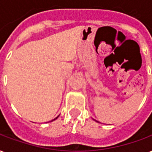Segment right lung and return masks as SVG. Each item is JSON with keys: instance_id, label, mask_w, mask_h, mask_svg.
<instances>
[{"instance_id": "1", "label": "right lung", "mask_w": 152, "mask_h": 152, "mask_svg": "<svg viewBox=\"0 0 152 152\" xmlns=\"http://www.w3.org/2000/svg\"><path fill=\"white\" fill-rule=\"evenodd\" d=\"M58 117H59V116H58ZM58 117H56V118H55V119H53V120H51V121H50V122H52V121H55V120H56V119H57V118H58Z\"/></svg>"}]
</instances>
